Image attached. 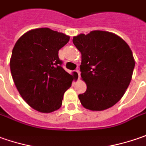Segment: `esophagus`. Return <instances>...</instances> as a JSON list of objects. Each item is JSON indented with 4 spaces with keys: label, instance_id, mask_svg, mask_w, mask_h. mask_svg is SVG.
<instances>
[{
    "label": "esophagus",
    "instance_id": "obj_1",
    "mask_svg": "<svg viewBox=\"0 0 146 146\" xmlns=\"http://www.w3.org/2000/svg\"><path fill=\"white\" fill-rule=\"evenodd\" d=\"M76 72H77L78 74V78H80V70L79 69H77V70H76Z\"/></svg>",
    "mask_w": 146,
    "mask_h": 146
}]
</instances>
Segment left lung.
Masks as SVG:
<instances>
[{"mask_svg":"<svg viewBox=\"0 0 146 146\" xmlns=\"http://www.w3.org/2000/svg\"><path fill=\"white\" fill-rule=\"evenodd\" d=\"M73 42L82 54L81 77L87 86L78 95L81 104L93 111L110 108L131 80L135 60L129 46L116 34L98 30L74 36Z\"/></svg>","mask_w":146,"mask_h":146,"instance_id":"obj_1","label":"left lung"}]
</instances>
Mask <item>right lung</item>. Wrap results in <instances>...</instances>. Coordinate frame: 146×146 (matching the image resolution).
I'll return each instance as SVG.
<instances>
[{
  "label": "right lung",
  "instance_id": "right-lung-1",
  "mask_svg": "<svg viewBox=\"0 0 146 146\" xmlns=\"http://www.w3.org/2000/svg\"><path fill=\"white\" fill-rule=\"evenodd\" d=\"M69 36L48 28L30 30L17 41L10 58V71L24 101L41 113L59 110L64 94L76 78L62 68L60 49Z\"/></svg>",
  "mask_w": 146,
  "mask_h": 146
}]
</instances>
